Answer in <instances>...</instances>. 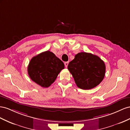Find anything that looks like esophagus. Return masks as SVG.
<instances>
[{"label": "esophagus", "instance_id": "1", "mask_svg": "<svg viewBox=\"0 0 130 130\" xmlns=\"http://www.w3.org/2000/svg\"><path fill=\"white\" fill-rule=\"evenodd\" d=\"M64 64H65V67H66V68H67V67H68V64H69V61L65 62H64Z\"/></svg>", "mask_w": 130, "mask_h": 130}]
</instances>
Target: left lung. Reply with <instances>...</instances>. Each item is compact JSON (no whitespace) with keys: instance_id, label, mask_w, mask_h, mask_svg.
<instances>
[{"instance_id":"obj_1","label":"left lung","mask_w":130,"mask_h":130,"mask_svg":"<svg viewBox=\"0 0 130 130\" xmlns=\"http://www.w3.org/2000/svg\"><path fill=\"white\" fill-rule=\"evenodd\" d=\"M68 68L77 86L83 90L98 86L104 78L106 72L103 61L97 55L86 52L77 54Z\"/></svg>"}]
</instances>
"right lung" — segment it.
Wrapping results in <instances>:
<instances>
[{
	"mask_svg": "<svg viewBox=\"0 0 130 130\" xmlns=\"http://www.w3.org/2000/svg\"><path fill=\"white\" fill-rule=\"evenodd\" d=\"M64 69L63 62L50 51H45L32 58L28 66L31 79L43 88L49 87Z\"/></svg>",
	"mask_w": 130,
	"mask_h": 130,
	"instance_id": "right-lung-1",
	"label": "right lung"
}]
</instances>
